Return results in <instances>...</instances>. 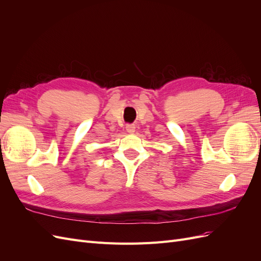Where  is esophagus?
<instances>
[{
  "mask_svg": "<svg viewBox=\"0 0 261 261\" xmlns=\"http://www.w3.org/2000/svg\"><path fill=\"white\" fill-rule=\"evenodd\" d=\"M135 129H136V126L135 125H134V124H127V125H126V130H127L128 133H134V132H135Z\"/></svg>",
  "mask_w": 261,
  "mask_h": 261,
  "instance_id": "esophagus-1",
  "label": "esophagus"
}]
</instances>
